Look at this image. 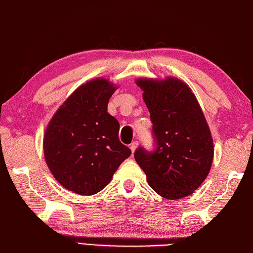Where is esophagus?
<instances>
[{
    "label": "esophagus",
    "instance_id": "esophagus-1",
    "mask_svg": "<svg viewBox=\"0 0 253 253\" xmlns=\"http://www.w3.org/2000/svg\"><path fill=\"white\" fill-rule=\"evenodd\" d=\"M138 147V141H133L130 143V149H131V152H135V150L137 149Z\"/></svg>",
    "mask_w": 253,
    "mask_h": 253
}]
</instances>
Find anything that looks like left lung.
<instances>
[{"label": "left lung", "mask_w": 253, "mask_h": 253, "mask_svg": "<svg viewBox=\"0 0 253 253\" xmlns=\"http://www.w3.org/2000/svg\"><path fill=\"white\" fill-rule=\"evenodd\" d=\"M136 84L150 113L156 149L139 147L135 160L151 189L168 200L191 195L210 173L214 145L194 94L176 78L140 79Z\"/></svg>", "instance_id": "8db88e82"}]
</instances>
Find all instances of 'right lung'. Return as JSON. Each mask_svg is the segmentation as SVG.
I'll return each instance as SVG.
<instances>
[{"label": "right lung", "mask_w": 253, "mask_h": 253, "mask_svg": "<svg viewBox=\"0 0 253 253\" xmlns=\"http://www.w3.org/2000/svg\"><path fill=\"white\" fill-rule=\"evenodd\" d=\"M116 86L105 79L82 84L48 124L43 153L49 170L67 190L93 195L111 182L131 155L118 139L120 123L107 113Z\"/></svg>", "instance_id": "obj_1"}]
</instances>
